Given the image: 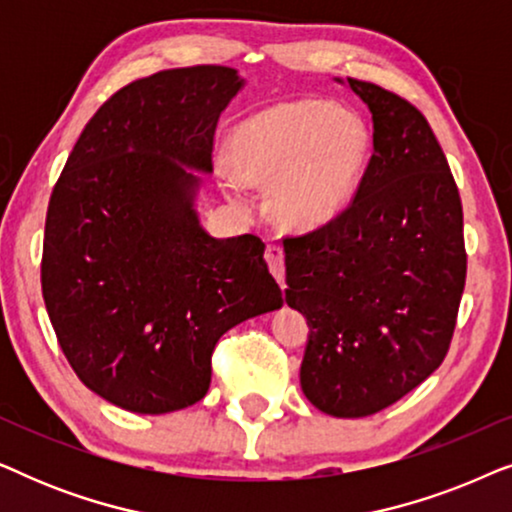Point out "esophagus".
Masks as SVG:
<instances>
[{"label":"esophagus","mask_w":512,"mask_h":512,"mask_svg":"<svg viewBox=\"0 0 512 512\" xmlns=\"http://www.w3.org/2000/svg\"><path fill=\"white\" fill-rule=\"evenodd\" d=\"M265 261H268V268L272 275H275L277 284L284 289V249L279 244H268L265 249Z\"/></svg>","instance_id":"1"}]
</instances>
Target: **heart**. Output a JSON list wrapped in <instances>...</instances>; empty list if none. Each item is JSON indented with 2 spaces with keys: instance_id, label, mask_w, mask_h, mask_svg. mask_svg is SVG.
<instances>
[{
  "instance_id": "heart-1",
  "label": "heart",
  "mask_w": 512,
  "mask_h": 512,
  "mask_svg": "<svg viewBox=\"0 0 512 512\" xmlns=\"http://www.w3.org/2000/svg\"><path fill=\"white\" fill-rule=\"evenodd\" d=\"M373 135L352 109L293 100L247 118L228 139L230 170L242 184H270L282 226L310 230L338 219L366 170ZM237 198V186H230Z\"/></svg>"
}]
</instances>
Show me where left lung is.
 Returning a JSON list of instances; mask_svg holds the SVG:
<instances>
[{
	"mask_svg": "<svg viewBox=\"0 0 512 512\" xmlns=\"http://www.w3.org/2000/svg\"><path fill=\"white\" fill-rule=\"evenodd\" d=\"M347 83L373 114V156L338 219L284 237V261L286 303L310 326L303 394L354 419L389 408L443 363L466 249L457 184L422 111L375 83Z\"/></svg>",
	"mask_w": 512,
	"mask_h": 512,
	"instance_id": "left-lung-1",
	"label": "left lung"
}]
</instances>
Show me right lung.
<instances>
[{
    "label": "right lung",
    "instance_id": "1",
    "mask_svg": "<svg viewBox=\"0 0 512 512\" xmlns=\"http://www.w3.org/2000/svg\"><path fill=\"white\" fill-rule=\"evenodd\" d=\"M237 69L132 81L95 111L51 193L41 291L69 366L139 415L205 398L230 328L282 307L256 235L216 240L193 202Z\"/></svg>",
    "mask_w": 512,
    "mask_h": 512
}]
</instances>
